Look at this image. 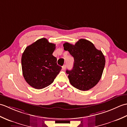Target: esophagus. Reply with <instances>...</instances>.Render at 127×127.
Listing matches in <instances>:
<instances>
[{
	"mask_svg": "<svg viewBox=\"0 0 127 127\" xmlns=\"http://www.w3.org/2000/svg\"><path fill=\"white\" fill-rule=\"evenodd\" d=\"M66 68V65H64L63 66H62V69L63 70H64Z\"/></svg>",
	"mask_w": 127,
	"mask_h": 127,
	"instance_id": "34e87169",
	"label": "esophagus"
}]
</instances>
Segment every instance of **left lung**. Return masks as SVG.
Here are the masks:
<instances>
[{"instance_id":"left-lung-1","label":"left lung","mask_w":127,"mask_h":127,"mask_svg":"<svg viewBox=\"0 0 127 127\" xmlns=\"http://www.w3.org/2000/svg\"><path fill=\"white\" fill-rule=\"evenodd\" d=\"M74 58L71 70H66L71 85L81 91H88L94 87L100 80L105 59L101 51L87 40L81 39L75 45L68 42L63 44Z\"/></svg>"}]
</instances>
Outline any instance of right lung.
Instances as JSON below:
<instances>
[{
    "mask_svg": "<svg viewBox=\"0 0 127 127\" xmlns=\"http://www.w3.org/2000/svg\"><path fill=\"white\" fill-rule=\"evenodd\" d=\"M56 45L46 38L37 40L26 48L21 58L23 77L28 84L37 90L52 83L61 70L52 55Z\"/></svg>",
    "mask_w": 127,
    "mask_h": 127,
    "instance_id": "obj_1",
    "label": "right lung"
}]
</instances>
